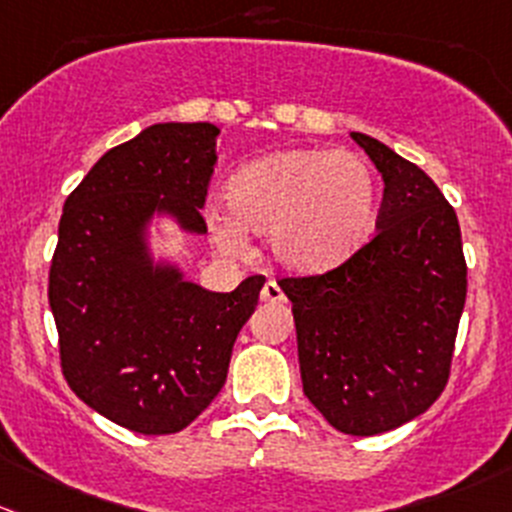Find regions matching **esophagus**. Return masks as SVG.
Wrapping results in <instances>:
<instances>
[{
    "label": "esophagus",
    "instance_id": "esophagus-1",
    "mask_svg": "<svg viewBox=\"0 0 512 512\" xmlns=\"http://www.w3.org/2000/svg\"><path fill=\"white\" fill-rule=\"evenodd\" d=\"M286 296L284 291H281V286L276 284V281H266L264 289H261V301H271V304H281Z\"/></svg>",
    "mask_w": 512,
    "mask_h": 512
}]
</instances>
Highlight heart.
Segmentation results:
<instances>
[{
	"instance_id": "b5f03b06",
	"label": "heart",
	"mask_w": 512,
	"mask_h": 512,
	"mask_svg": "<svg viewBox=\"0 0 512 512\" xmlns=\"http://www.w3.org/2000/svg\"><path fill=\"white\" fill-rule=\"evenodd\" d=\"M228 211L208 213L213 241L241 251L246 231L266 233L274 259L294 271L342 264L377 218L374 168L354 150L289 148L243 165L226 186Z\"/></svg>"
}]
</instances>
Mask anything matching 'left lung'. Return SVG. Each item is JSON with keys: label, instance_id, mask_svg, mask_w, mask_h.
<instances>
[{"label": "left lung", "instance_id": "obj_1", "mask_svg": "<svg viewBox=\"0 0 512 512\" xmlns=\"http://www.w3.org/2000/svg\"><path fill=\"white\" fill-rule=\"evenodd\" d=\"M384 180L372 241L342 266L281 279L304 394L344 435L415 420L445 389L467 294L460 223L430 175L352 133Z\"/></svg>", "mask_w": 512, "mask_h": 512}]
</instances>
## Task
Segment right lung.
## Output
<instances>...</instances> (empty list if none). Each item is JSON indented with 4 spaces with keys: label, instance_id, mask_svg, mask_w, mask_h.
Segmentation results:
<instances>
[{
    "label": "right lung",
    "instance_id": "right-lung-1",
    "mask_svg": "<svg viewBox=\"0 0 512 512\" xmlns=\"http://www.w3.org/2000/svg\"><path fill=\"white\" fill-rule=\"evenodd\" d=\"M218 133L211 123L150 125L92 165L60 218L50 309L62 374L87 407L140 435H173L211 405L266 281L248 276L218 294L150 259L155 213L206 233Z\"/></svg>",
    "mask_w": 512,
    "mask_h": 512
}]
</instances>
